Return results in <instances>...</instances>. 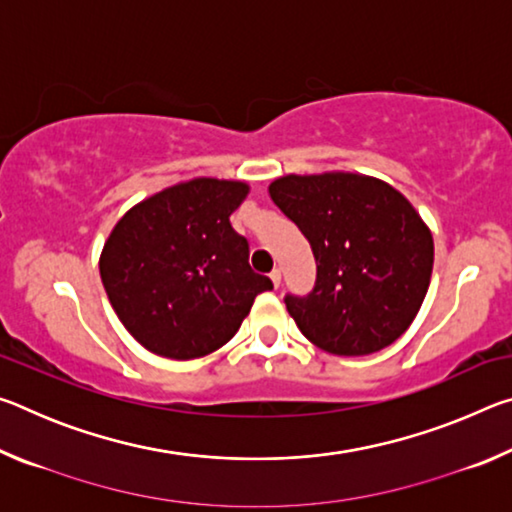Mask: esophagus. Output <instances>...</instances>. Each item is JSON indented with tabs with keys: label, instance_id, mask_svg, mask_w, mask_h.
Wrapping results in <instances>:
<instances>
[{
	"label": "esophagus",
	"instance_id": "34e87169",
	"mask_svg": "<svg viewBox=\"0 0 512 512\" xmlns=\"http://www.w3.org/2000/svg\"><path fill=\"white\" fill-rule=\"evenodd\" d=\"M271 280H273V287H275V289L280 287V282H282V273H280V268H273V271H271Z\"/></svg>",
	"mask_w": 512,
	"mask_h": 512
}]
</instances>
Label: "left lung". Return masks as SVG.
Returning a JSON list of instances; mask_svg holds the SVG:
<instances>
[{"mask_svg":"<svg viewBox=\"0 0 512 512\" xmlns=\"http://www.w3.org/2000/svg\"><path fill=\"white\" fill-rule=\"evenodd\" d=\"M268 194L316 259L314 289L284 296L300 332L341 357H363L400 339L433 268L431 232L413 205L359 173L282 176Z\"/></svg>","mask_w":512,"mask_h":512,"instance_id":"1","label":"left lung"}]
</instances>
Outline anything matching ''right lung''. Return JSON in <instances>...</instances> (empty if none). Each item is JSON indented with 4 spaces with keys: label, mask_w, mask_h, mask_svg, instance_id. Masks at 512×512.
<instances>
[{
    "label": "right lung",
    "mask_w": 512,
    "mask_h": 512,
    "mask_svg": "<svg viewBox=\"0 0 512 512\" xmlns=\"http://www.w3.org/2000/svg\"><path fill=\"white\" fill-rule=\"evenodd\" d=\"M248 194L237 180L194 178L121 216L99 271L112 309L137 343L167 359L205 357L228 343L253 300L273 289L248 264L230 214Z\"/></svg>",
    "instance_id": "add662e5"
}]
</instances>
